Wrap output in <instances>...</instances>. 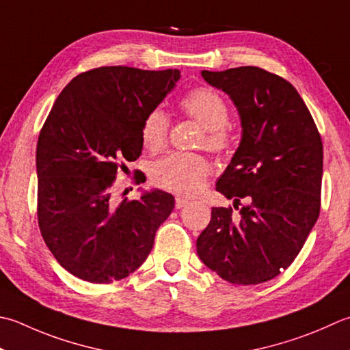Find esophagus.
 I'll use <instances>...</instances> for the list:
<instances>
[{
    "label": "esophagus",
    "mask_w": 350,
    "mask_h": 350,
    "mask_svg": "<svg viewBox=\"0 0 350 350\" xmlns=\"http://www.w3.org/2000/svg\"><path fill=\"white\" fill-rule=\"evenodd\" d=\"M189 203V200L188 198H185V197H176V209H182V208H185L187 206V204Z\"/></svg>",
    "instance_id": "esophagus-1"
}]
</instances>
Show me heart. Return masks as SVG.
I'll return each instance as SVG.
<instances>
[{"label": "heart", "instance_id": "b5f03b06", "mask_svg": "<svg viewBox=\"0 0 350 350\" xmlns=\"http://www.w3.org/2000/svg\"><path fill=\"white\" fill-rule=\"evenodd\" d=\"M180 106L191 118L204 127L200 146L209 152L224 153L232 146V133L228 129L229 109L223 97L211 88H196L180 101ZM170 120L165 111L156 107L142 120L141 139L150 152H159L165 146ZM211 173L209 162L197 153H170L157 161L152 168V179L162 189L191 196L203 188Z\"/></svg>", "mask_w": 350, "mask_h": 350}]
</instances>
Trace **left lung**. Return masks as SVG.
Here are the masks:
<instances>
[{
	"label": "left lung",
	"instance_id": "left-lung-1",
	"mask_svg": "<svg viewBox=\"0 0 350 350\" xmlns=\"http://www.w3.org/2000/svg\"><path fill=\"white\" fill-rule=\"evenodd\" d=\"M234 101L243 136L217 191L249 203L212 208L197 255L221 279L256 285L288 269L320 214L323 144L290 81L258 66L202 71Z\"/></svg>",
	"mask_w": 350,
	"mask_h": 350
}]
</instances>
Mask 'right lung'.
I'll use <instances>...</instances> for the list:
<instances>
[{"label": "right lung", "instance_id": "add662e5", "mask_svg": "<svg viewBox=\"0 0 350 350\" xmlns=\"http://www.w3.org/2000/svg\"><path fill=\"white\" fill-rule=\"evenodd\" d=\"M179 79V70L101 66L74 77L54 103L36 148L38 223L79 279L109 284L139 269L173 211L174 197L161 189L118 200L112 185L142 152V120Z\"/></svg>", "mask_w": 350, "mask_h": 350}]
</instances>
